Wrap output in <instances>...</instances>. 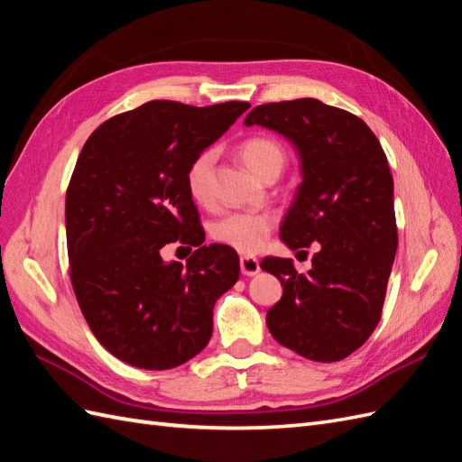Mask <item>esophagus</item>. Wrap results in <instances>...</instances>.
<instances>
[{
    "mask_svg": "<svg viewBox=\"0 0 462 462\" xmlns=\"http://www.w3.org/2000/svg\"><path fill=\"white\" fill-rule=\"evenodd\" d=\"M240 271L245 277H254L259 273V271H262V267H259V262L255 257L244 255V257H240Z\"/></svg>",
    "mask_w": 462,
    "mask_h": 462,
    "instance_id": "1",
    "label": "esophagus"
}]
</instances>
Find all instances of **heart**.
<instances>
[{
	"label": "heart",
	"instance_id": "b5f03b06",
	"mask_svg": "<svg viewBox=\"0 0 462 462\" xmlns=\"http://www.w3.org/2000/svg\"><path fill=\"white\" fill-rule=\"evenodd\" d=\"M238 153L247 168L262 180H267L271 175L279 177L287 163L285 148L269 136H254L244 140ZM215 162V150H205L187 168V191L199 205H207L210 200V180ZM273 226L275 217L269 215V212H230V215H224L212 222L210 236L215 242L228 245L236 252L255 254L262 250Z\"/></svg>",
	"mask_w": 462,
	"mask_h": 462
}]
</instances>
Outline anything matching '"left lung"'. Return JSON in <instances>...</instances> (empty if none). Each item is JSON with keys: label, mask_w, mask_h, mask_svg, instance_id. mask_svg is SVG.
<instances>
[{"label": "left lung", "mask_w": 462, "mask_h": 462, "mask_svg": "<svg viewBox=\"0 0 462 462\" xmlns=\"http://www.w3.org/2000/svg\"><path fill=\"white\" fill-rule=\"evenodd\" d=\"M245 126H265L299 150L302 183L281 226L291 250H320L309 273L265 257L282 285L267 312L281 346L320 363L357 351L381 320L398 247L394 181L381 142L359 116L318 99L257 105Z\"/></svg>", "instance_id": "1"}]
</instances>
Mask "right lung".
Segmentation results:
<instances>
[{"instance_id":"add662e5","label":"right lung","mask_w":462,"mask_h":462,"mask_svg":"<svg viewBox=\"0 0 462 462\" xmlns=\"http://www.w3.org/2000/svg\"><path fill=\"white\" fill-rule=\"evenodd\" d=\"M247 107L150 101L111 116L81 148L66 191L69 279L93 336L116 359L165 371L207 347L212 309L240 262L228 245H203L185 175ZM170 241L198 247L187 266L162 262Z\"/></svg>"}]
</instances>
